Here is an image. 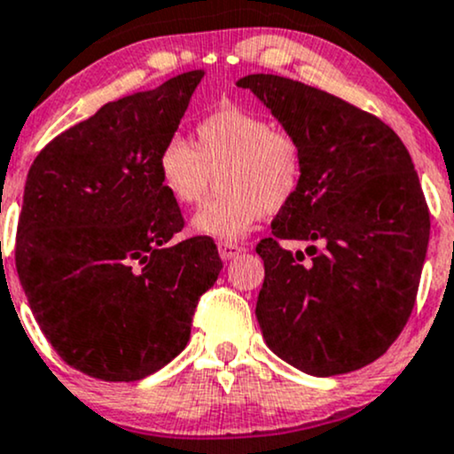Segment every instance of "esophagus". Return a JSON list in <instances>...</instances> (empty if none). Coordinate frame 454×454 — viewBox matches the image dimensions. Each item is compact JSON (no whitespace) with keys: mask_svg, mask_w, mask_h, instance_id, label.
Listing matches in <instances>:
<instances>
[{"mask_svg":"<svg viewBox=\"0 0 454 454\" xmlns=\"http://www.w3.org/2000/svg\"><path fill=\"white\" fill-rule=\"evenodd\" d=\"M217 250H219V256H222V261H232V258L239 256V254L246 250V247L237 246V243H232V241H219Z\"/></svg>","mask_w":454,"mask_h":454,"instance_id":"obj_1","label":"esophagus"}]
</instances>
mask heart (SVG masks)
I'll use <instances>...</instances> for the list:
<instances>
[{
	"label": "heart",
	"instance_id": "b5f03b06",
	"mask_svg": "<svg viewBox=\"0 0 454 454\" xmlns=\"http://www.w3.org/2000/svg\"><path fill=\"white\" fill-rule=\"evenodd\" d=\"M157 176L183 207L200 204L219 183V193L193 217L200 235L241 239L262 215L284 211L303 187L306 148L267 118L239 107L207 114L185 137L168 139L157 154Z\"/></svg>",
	"mask_w": 454,
	"mask_h": 454
}]
</instances>
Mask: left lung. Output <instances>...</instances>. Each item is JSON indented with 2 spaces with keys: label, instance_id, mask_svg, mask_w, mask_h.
<instances>
[{
  "label": "left lung",
  "instance_id": "8db88e82",
  "mask_svg": "<svg viewBox=\"0 0 454 454\" xmlns=\"http://www.w3.org/2000/svg\"><path fill=\"white\" fill-rule=\"evenodd\" d=\"M237 86L306 148L300 196L256 246L262 336L310 375L357 371L387 351L416 303L431 217L410 153L386 122L330 92L262 73ZM280 240L309 250L293 254Z\"/></svg>",
  "mask_w": 454,
  "mask_h": 454
}]
</instances>
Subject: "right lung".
<instances>
[{"instance_id": "1", "label": "right lung", "mask_w": 454, "mask_h": 454, "mask_svg": "<svg viewBox=\"0 0 454 454\" xmlns=\"http://www.w3.org/2000/svg\"><path fill=\"white\" fill-rule=\"evenodd\" d=\"M204 71L107 103L53 137L27 172L14 262L51 347L103 381L166 366L222 271L208 237L174 241L185 219L157 176Z\"/></svg>"}]
</instances>
